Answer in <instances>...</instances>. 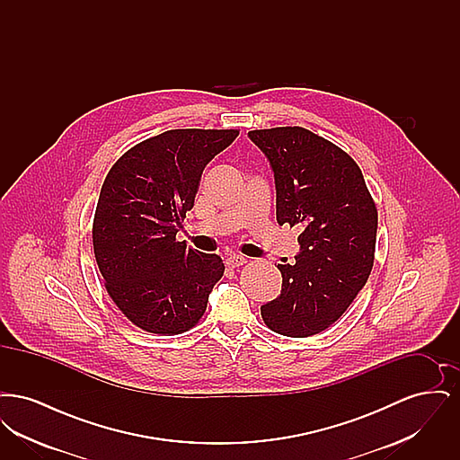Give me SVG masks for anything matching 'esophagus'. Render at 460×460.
<instances>
[{"label": "esophagus", "instance_id": "obj_1", "mask_svg": "<svg viewBox=\"0 0 460 460\" xmlns=\"http://www.w3.org/2000/svg\"><path fill=\"white\" fill-rule=\"evenodd\" d=\"M226 263H227L229 267L236 269V267H240V265H244V263H246V257H243V255H229Z\"/></svg>", "mask_w": 460, "mask_h": 460}]
</instances>
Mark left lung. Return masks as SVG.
<instances>
[{"instance_id":"left-lung-1","label":"left lung","mask_w":460,"mask_h":460,"mask_svg":"<svg viewBox=\"0 0 460 460\" xmlns=\"http://www.w3.org/2000/svg\"><path fill=\"white\" fill-rule=\"evenodd\" d=\"M274 172L278 222L300 226L281 295L261 306L274 332L306 338L332 326L369 279L377 210L350 155L304 128L248 132Z\"/></svg>"}]
</instances>
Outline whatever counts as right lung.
Segmentation results:
<instances>
[{
    "label": "right lung",
    "instance_id": "right-lung-1",
    "mask_svg": "<svg viewBox=\"0 0 460 460\" xmlns=\"http://www.w3.org/2000/svg\"><path fill=\"white\" fill-rule=\"evenodd\" d=\"M236 129H172L122 155L102 186L93 248L110 298L134 326L155 334L193 328L224 274L216 253L175 240L193 208L205 165Z\"/></svg>",
    "mask_w": 460,
    "mask_h": 460
}]
</instances>
